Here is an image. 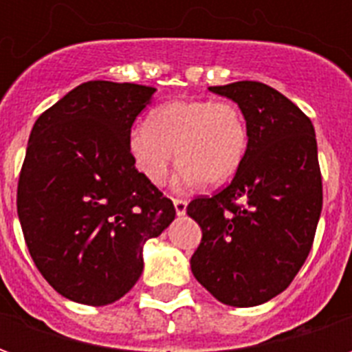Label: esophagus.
Instances as JSON below:
<instances>
[{
  "mask_svg": "<svg viewBox=\"0 0 352 352\" xmlns=\"http://www.w3.org/2000/svg\"><path fill=\"white\" fill-rule=\"evenodd\" d=\"M173 206H175L177 214H184L186 213V206H188V201L183 198H175L173 199Z\"/></svg>",
  "mask_w": 352,
  "mask_h": 352,
  "instance_id": "1",
  "label": "esophagus"
}]
</instances>
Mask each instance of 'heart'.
Returning <instances> with one entry per match:
<instances>
[{"instance_id": "b5f03b06", "label": "heart", "mask_w": 352, "mask_h": 352, "mask_svg": "<svg viewBox=\"0 0 352 352\" xmlns=\"http://www.w3.org/2000/svg\"><path fill=\"white\" fill-rule=\"evenodd\" d=\"M249 124L230 100H175L154 109L148 124H135L128 135L131 160L148 183L162 184L171 162H181L177 188L206 181L222 184L236 175L249 151Z\"/></svg>"}]
</instances>
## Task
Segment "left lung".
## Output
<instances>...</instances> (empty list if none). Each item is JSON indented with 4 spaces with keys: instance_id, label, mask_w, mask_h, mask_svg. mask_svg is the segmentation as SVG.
Segmentation results:
<instances>
[{
    "instance_id": "8db88e82",
    "label": "left lung",
    "mask_w": 352,
    "mask_h": 352,
    "mask_svg": "<svg viewBox=\"0 0 352 352\" xmlns=\"http://www.w3.org/2000/svg\"><path fill=\"white\" fill-rule=\"evenodd\" d=\"M209 90L241 107L251 141L232 183L186 207L201 228L192 273L219 302L252 307L283 292L311 251L322 209L317 139L309 116L264 82Z\"/></svg>"
}]
</instances>
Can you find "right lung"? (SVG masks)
Returning a JSON list of instances; mask_svg holds the SVG:
<instances>
[{
	"instance_id": "obj_1",
	"label": "right lung",
	"mask_w": 352,
	"mask_h": 352,
	"mask_svg": "<svg viewBox=\"0 0 352 352\" xmlns=\"http://www.w3.org/2000/svg\"><path fill=\"white\" fill-rule=\"evenodd\" d=\"M156 88L88 80L34 124L16 190L28 251L58 294L87 305L122 298L143 245L175 219L135 169L128 135Z\"/></svg>"
}]
</instances>
